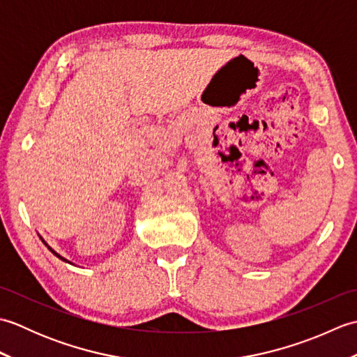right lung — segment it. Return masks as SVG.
<instances>
[{"instance_id": "right-lung-1", "label": "right lung", "mask_w": 357, "mask_h": 357, "mask_svg": "<svg viewBox=\"0 0 357 357\" xmlns=\"http://www.w3.org/2000/svg\"><path fill=\"white\" fill-rule=\"evenodd\" d=\"M49 250H50V252H52V253H53V255H55V256H58V257H59V259H63V261H66V259H64V257H61V256H59V255H58V253H55V252H53V250H52V248H50V247H49ZM66 262H67V261H66Z\"/></svg>"}]
</instances>
